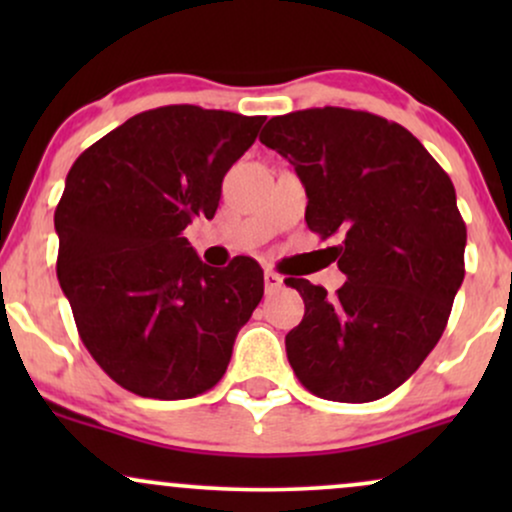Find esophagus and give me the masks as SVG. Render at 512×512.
Returning a JSON list of instances; mask_svg holds the SVG:
<instances>
[{"instance_id": "1", "label": "esophagus", "mask_w": 512, "mask_h": 512, "mask_svg": "<svg viewBox=\"0 0 512 512\" xmlns=\"http://www.w3.org/2000/svg\"><path fill=\"white\" fill-rule=\"evenodd\" d=\"M281 286H284V279H281L279 274H276V272H264V289H267V293L279 291Z\"/></svg>"}]
</instances>
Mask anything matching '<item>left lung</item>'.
I'll return each instance as SVG.
<instances>
[{"label": "left lung", "instance_id": "1", "mask_svg": "<svg viewBox=\"0 0 512 512\" xmlns=\"http://www.w3.org/2000/svg\"><path fill=\"white\" fill-rule=\"evenodd\" d=\"M260 142L296 168L305 223L346 274L327 296L286 279L305 315L286 356L305 390L332 402L390 395L438 344L464 279L467 226L455 187L424 144L397 122L349 108L272 117Z\"/></svg>", "mask_w": 512, "mask_h": 512}]
</instances>
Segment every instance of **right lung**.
<instances>
[{
  "label": "right lung",
  "instance_id": "1",
  "mask_svg": "<svg viewBox=\"0 0 512 512\" xmlns=\"http://www.w3.org/2000/svg\"><path fill=\"white\" fill-rule=\"evenodd\" d=\"M262 122L166 105L129 117L69 170L55 209L57 279L88 354L134 395L211 390L262 301L255 260L209 267L182 238L197 216L214 219L223 175Z\"/></svg>",
  "mask_w": 512,
  "mask_h": 512
}]
</instances>
